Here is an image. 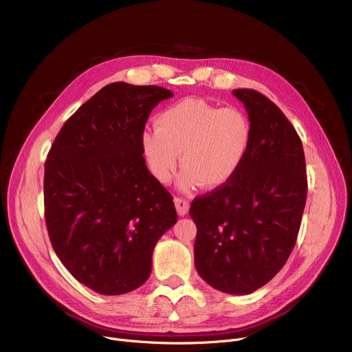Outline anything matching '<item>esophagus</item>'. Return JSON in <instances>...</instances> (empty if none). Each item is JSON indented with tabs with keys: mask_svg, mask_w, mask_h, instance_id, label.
Here are the masks:
<instances>
[{
	"mask_svg": "<svg viewBox=\"0 0 352 352\" xmlns=\"http://www.w3.org/2000/svg\"><path fill=\"white\" fill-rule=\"evenodd\" d=\"M174 204H175V208H177L178 215L184 217V215L188 214V211H190V202H188L187 199L175 197V198H174Z\"/></svg>",
	"mask_w": 352,
	"mask_h": 352,
	"instance_id": "34e87169",
	"label": "esophagus"
}]
</instances>
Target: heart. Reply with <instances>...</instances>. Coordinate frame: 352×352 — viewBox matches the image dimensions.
Listing matches in <instances>:
<instances>
[{"instance_id":"obj_1","label":"heart","mask_w":352,"mask_h":352,"mask_svg":"<svg viewBox=\"0 0 352 352\" xmlns=\"http://www.w3.org/2000/svg\"><path fill=\"white\" fill-rule=\"evenodd\" d=\"M252 141V125L238 107L218 108L201 98L181 100L157 116L155 129L141 135L142 154L162 184L175 174L178 155L184 171L179 188L224 187L243 168Z\"/></svg>"}]
</instances>
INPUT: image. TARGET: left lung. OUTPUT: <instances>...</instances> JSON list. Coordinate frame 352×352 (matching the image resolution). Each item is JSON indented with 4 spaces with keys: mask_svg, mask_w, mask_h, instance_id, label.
<instances>
[{
    "mask_svg": "<svg viewBox=\"0 0 352 352\" xmlns=\"http://www.w3.org/2000/svg\"><path fill=\"white\" fill-rule=\"evenodd\" d=\"M252 125L243 168L195 198V268L212 288L245 295L271 281L297 241L307 201L302 142L283 111L254 89H234Z\"/></svg>",
    "mask_w": 352,
    "mask_h": 352,
    "instance_id": "obj_1",
    "label": "left lung"
}]
</instances>
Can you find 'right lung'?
<instances>
[{"label":"right lung","instance_id":"obj_1","mask_svg":"<svg viewBox=\"0 0 352 352\" xmlns=\"http://www.w3.org/2000/svg\"><path fill=\"white\" fill-rule=\"evenodd\" d=\"M173 96L157 85L108 84L67 120L48 153L44 206L52 248L74 278L98 294L141 287L155 244L178 219L141 146L153 108Z\"/></svg>","mask_w":352,"mask_h":352}]
</instances>
